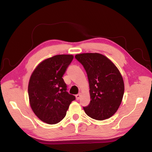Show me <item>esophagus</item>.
I'll return each instance as SVG.
<instances>
[{
	"instance_id": "esophagus-1",
	"label": "esophagus",
	"mask_w": 152,
	"mask_h": 152,
	"mask_svg": "<svg viewBox=\"0 0 152 152\" xmlns=\"http://www.w3.org/2000/svg\"><path fill=\"white\" fill-rule=\"evenodd\" d=\"M80 97H81V94H77L76 95V100H78L80 98Z\"/></svg>"
}]
</instances>
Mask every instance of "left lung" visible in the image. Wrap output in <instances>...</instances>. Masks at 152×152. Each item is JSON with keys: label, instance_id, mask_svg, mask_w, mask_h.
I'll return each mask as SVG.
<instances>
[{"label": "left lung", "instance_id": "left-lung-1", "mask_svg": "<svg viewBox=\"0 0 152 152\" xmlns=\"http://www.w3.org/2000/svg\"><path fill=\"white\" fill-rule=\"evenodd\" d=\"M75 58L86 70L89 83L91 101L83 107L85 112L98 121L110 118L118 110L124 93L119 70L107 58L98 53L77 54Z\"/></svg>", "mask_w": 152, "mask_h": 152}]
</instances>
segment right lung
I'll list each match as a JSON object with an SVG mask.
<instances>
[{
  "mask_svg": "<svg viewBox=\"0 0 152 152\" xmlns=\"http://www.w3.org/2000/svg\"><path fill=\"white\" fill-rule=\"evenodd\" d=\"M72 55H57L42 61L31 75L28 84L30 106L41 121L55 124L65 117L76 99L66 91L63 79L73 59Z\"/></svg>",
  "mask_w": 152,
  "mask_h": 152,
  "instance_id": "add662e5",
  "label": "right lung"
}]
</instances>
